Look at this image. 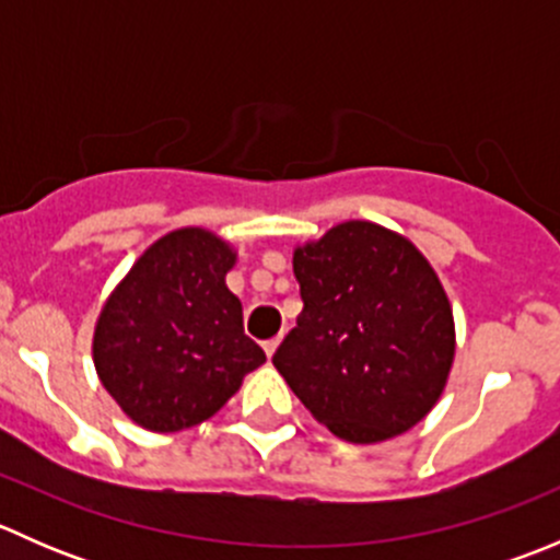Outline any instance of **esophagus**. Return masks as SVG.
Here are the masks:
<instances>
[{
    "label": "esophagus",
    "instance_id": "obj_1",
    "mask_svg": "<svg viewBox=\"0 0 560 560\" xmlns=\"http://www.w3.org/2000/svg\"><path fill=\"white\" fill-rule=\"evenodd\" d=\"M262 349L268 358H273V352L279 349V338H268V341H262Z\"/></svg>",
    "mask_w": 560,
    "mask_h": 560
}]
</instances>
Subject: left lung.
Returning a JSON list of instances; mask_svg holds the SVG:
<instances>
[{
    "mask_svg": "<svg viewBox=\"0 0 560 560\" xmlns=\"http://www.w3.org/2000/svg\"><path fill=\"white\" fill-rule=\"evenodd\" d=\"M303 312L276 349L292 393L336 436L385 442L442 395L455 354L447 295L428 259L371 222H343L292 257Z\"/></svg>",
    "mask_w": 560,
    "mask_h": 560,
    "instance_id": "left-lung-1",
    "label": "left lung"
}]
</instances>
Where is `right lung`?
<instances>
[{
    "mask_svg": "<svg viewBox=\"0 0 560 560\" xmlns=\"http://www.w3.org/2000/svg\"><path fill=\"white\" fill-rule=\"evenodd\" d=\"M235 254L206 230L156 241L107 298L94 365L138 425L184 431L217 415L241 380L265 363L244 332V308L224 276Z\"/></svg>",
    "mask_w": 560,
    "mask_h": 560,
    "instance_id": "right-lung-1",
    "label": "right lung"
}]
</instances>
